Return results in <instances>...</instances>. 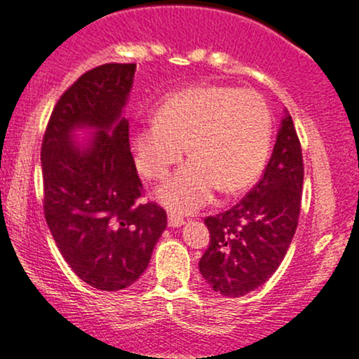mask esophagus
<instances>
[{"label":"esophagus","mask_w":359,"mask_h":359,"mask_svg":"<svg viewBox=\"0 0 359 359\" xmlns=\"http://www.w3.org/2000/svg\"><path fill=\"white\" fill-rule=\"evenodd\" d=\"M184 222L185 221L182 216H179V214L175 212H168V226H170V228H180Z\"/></svg>","instance_id":"esophagus-1"}]
</instances>
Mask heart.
Masks as SVG:
<instances>
[{"label": "heart", "instance_id": "1", "mask_svg": "<svg viewBox=\"0 0 359 359\" xmlns=\"http://www.w3.org/2000/svg\"><path fill=\"white\" fill-rule=\"evenodd\" d=\"M271 145V116L253 90L228 86L185 89L167 97L155 119L133 126L130 150L140 174L162 179L182 158L192 156L160 185L156 197L177 212H192L214 194H236L255 182Z\"/></svg>", "mask_w": 359, "mask_h": 359}]
</instances>
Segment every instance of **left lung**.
I'll return each mask as SVG.
<instances>
[{
  "label": "left lung",
  "mask_w": 359,
  "mask_h": 359,
  "mask_svg": "<svg viewBox=\"0 0 359 359\" xmlns=\"http://www.w3.org/2000/svg\"><path fill=\"white\" fill-rule=\"evenodd\" d=\"M302 184V148L285 111L259 182L229 211L204 219L211 240L199 270L214 292L241 297L275 273L297 229Z\"/></svg>",
  "instance_id": "obj_1"
}]
</instances>
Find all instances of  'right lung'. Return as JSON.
I'll return each mask as SVG.
<instances>
[{
    "label": "right lung",
    "instance_id": "1",
    "mask_svg": "<svg viewBox=\"0 0 359 359\" xmlns=\"http://www.w3.org/2000/svg\"><path fill=\"white\" fill-rule=\"evenodd\" d=\"M137 65L90 69L57 101L42 142L43 212L57 248L81 280L123 290L140 278L167 212L140 201L143 185L123 116ZM77 129L95 135L73 140Z\"/></svg>",
    "mask_w": 359,
    "mask_h": 359
}]
</instances>
